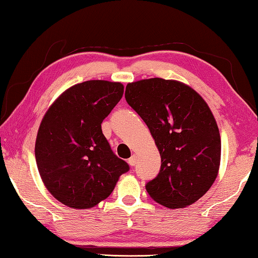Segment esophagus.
Wrapping results in <instances>:
<instances>
[{
    "label": "esophagus",
    "mask_w": 258,
    "mask_h": 258,
    "mask_svg": "<svg viewBox=\"0 0 258 258\" xmlns=\"http://www.w3.org/2000/svg\"><path fill=\"white\" fill-rule=\"evenodd\" d=\"M128 164H130L131 166H135V165H137V157H135V156L131 157V158L128 159Z\"/></svg>",
    "instance_id": "esophagus-1"
}]
</instances>
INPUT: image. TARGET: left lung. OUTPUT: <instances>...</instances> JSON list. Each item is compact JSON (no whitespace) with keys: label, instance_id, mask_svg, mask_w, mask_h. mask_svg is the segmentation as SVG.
Here are the masks:
<instances>
[{"label":"left lung","instance_id":"left-lung-1","mask_svg":"<svg viewBox=\"0 0 258 258\" xmlns=\"http://www.w3.org/2000/svg\"><path fill=\"white\" fill-rule=\"evenodd\" d=\"M125 99L160 154L159 173L146 184L148 194L172 209L197 202L215 181L221 159L220 132L207 103L191 87L163 78L130 83Z\"/></svg>","mask_w":258,"mask_h":258}]
</instances>
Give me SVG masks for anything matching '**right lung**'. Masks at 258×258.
I'll return each mask as SVG.
<instances>
[{"label":"right lung","instance_id":"1","mask_svg":"<svg viewBox=\"0 0 258 258\" xmlns=\"http://www.w3.org/2000/svg\"><path fill=\"white\" fill-rule=\"evenodd\" d=\"M123 93L120 83L83 82L64 91L42 119L35 145L38 172L50 194L68 207L95 206L130 171L101 130Z\"/></svg>","mask_w":258,"mask_h":258}]
</instances>
